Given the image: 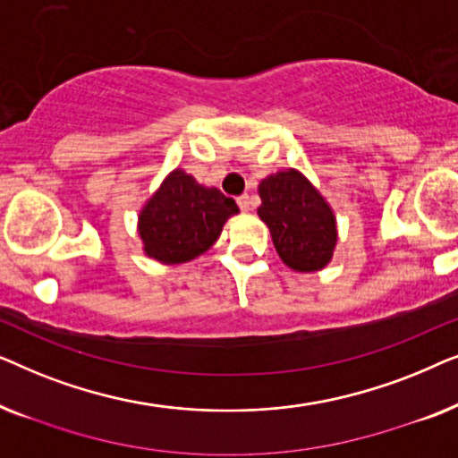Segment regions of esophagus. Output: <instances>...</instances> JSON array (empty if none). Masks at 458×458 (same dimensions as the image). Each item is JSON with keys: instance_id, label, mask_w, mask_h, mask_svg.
Here are the masks:
<instances>
[{"instance_id": "34e87169", "label": "esophagus", "mask_w": 458, "mask_h": 458, "mask_svg": "<svg viewBox=\"0 0 458 458\" xmlns=\"http://www.w3.org/2000/svg\"><path fill=\"white\" fill-rule=\"evenodd\" d=\"M237 206H240V210H243V212L250 210V206H252V202H250L248 193H243V196L237 198Z\"/></svg>"}]
</instances>
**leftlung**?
<instances>
[{
  "label": "left lung",
  "instance_id": "obj_1",
  "mask_svg": "<svg viewBox=\"0 0 458 458\" xmlns=\"http://www.w3.org/2000/svg\"><path fill=\"white\" fill-rule=\"evenodd\" d=\"M259 216L268 225L275 250L293 271H318L337 240L327 202L298 171L271 174L259 187Z\"/></svg>",
  "mask_w": 458,
  "mask_h": 458
}]
</instances>
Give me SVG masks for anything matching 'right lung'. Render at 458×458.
Returning a JSON list of instances; mask_svg holds the SVG:
<instances>
[{"label":"right lung","instance_id":"1","mask_svg":"<svg viewBox=\"0 0 458 458\" xmlns=\"http://www.w3.org/2000/svg\"><path fill=\"white\" fill-rule=\"evenodd\" d=\"M235 212V199L174 171L141 210L140 235L146 254L166 265L196 259L216 242L225 221Z\"/></svg>","mask_w":458,"mask_h":458}]
</instances>
